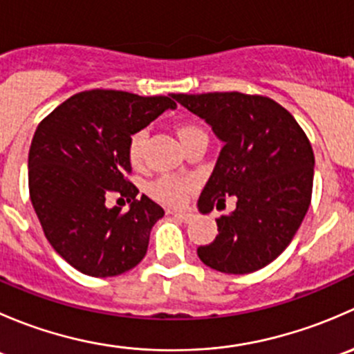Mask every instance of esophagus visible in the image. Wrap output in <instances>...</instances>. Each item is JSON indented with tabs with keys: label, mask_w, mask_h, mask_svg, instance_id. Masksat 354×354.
<instances>
[{
	"label": "esophagus",
	"mask_w": 354,
	"mask_h": 354,
	"mask_svg": "<svg viewBox=\"0 0 354 354\" xmlns=\"http://www.w3.org/2000/svg\"><path fill=\"white\" fill-rule=\"evenodd\" d=\"M167 214H171V216H174L176 219L183 221V223H190L192 217H194V214L190 212H181V210H167Z\"/></svg>",
	"instance_id": "34e87169"
}]
</instances>
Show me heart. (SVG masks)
<instances>
[{"label":"heart","instance_id":"b5f03b06","mask_svg":"<svg viewBox=\"0 0 354 354\" xmlns=\"http://www.w3.org/2000/svg\"><path fill=\"white\" fill-rule=\"evenodd\" d=\"M178 138H180L181 145H187L188 142L194 140L198 135L203 133L202 128H198L194 123H183L176 128ZM145 144H147V131L140 130L135 131L133 135L128 140L127 147V156L130 160L131 166L137 169L144 164V152H145ZM195 188V183L188 178H180V176H160L157 180L149 183L147 192L152 198L157 202L164 203V205H181L188 197L192 190Z\"/></svg>","mask_w":354,"mask_h":354}]
</instances>
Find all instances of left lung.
<instances>
[{"mask_svg": "<svg viewBox=\"0 0 354 354\" xmlns=\"http://www.w3.org/2000/svg\"><path fill=\"white\" fill-rule=\"evenodd\" d=\"M210 124L224 144L198 210L209 214L236 198L217 219V236L198 246V259L224 274H250L269 266L291 243L310 207L312 145L292 114L263 95L241 92L171 94Z\"/></svg>", "mask_w": 354, "mask_h": 354, "instance_id": "8db88e82", "label": "left lung"}]
</instances>
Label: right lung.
Masks as SVG:
<instances>
[{"instance_id": "right-lung-1", "label": "right lung", "mask_w": 354, "mask_h": 354, "mask_svg": "<svg viewBox=\"0 0 354 354\" xmlns=\"http://www.w3.org/2000/svg\"><path fill=\"white\" fill-rule=\"evenodd\" d=\"M173 95L87 91L71 95L39 123L28 151V192L46 238L58 255L92 277H113L145 257L162 207L127 180L128 140L166 109ZM120 193L131 209H109Z\"/></svg>"}]
</instances>
